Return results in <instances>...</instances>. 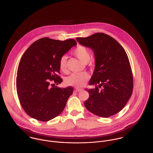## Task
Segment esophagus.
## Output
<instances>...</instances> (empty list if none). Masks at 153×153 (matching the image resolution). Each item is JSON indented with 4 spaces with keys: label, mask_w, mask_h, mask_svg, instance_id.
I'll list each match as a JSON object with an SVG mask.
<instances>
[{
    "label": "esophagus",
    "mask_w": 153,
    "mask_h": 153,
    "mask_svg": "<svg viewBox=\"0 0 153 153\" xmlns=\"http://www.w3.org/2000/svg\"><path fill=\"white\" fill-rule=\"evenodd\" d=\"M82 91V89H81V88H76L75 89V92H81Z\"/></svg>",
    "instance_id": "34e87169"
}]
</instances>
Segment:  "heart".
<instances>
[{
  "mask_svg": "<svg viewBox=\"0 0 153 153\" xmlns=\"http://www.w3.org/2000/svg\"><path fill=\"white\" fill-rule=\"evenodd\" d=\"M74 55L85 63H87L91 59V54L87 48L82 45L78 46L73 52ZM59 66L60 69L62 72H66L67 70V56L63 55L61 57L59 62ZM89 75L87 73L82 74H72L66 78V84L68 85L74 86L75 87H84L88 79Z\"/></svg>",
  "mask_w": 153,
  "mask_h": 153,
  "instance_id": "heart-1",
  "label": "heart"
}]
</instances>
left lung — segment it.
Returning <instances> with one entry per match:
<instances>
[{
    "mask_svg": "<svg viewBox=\"0 0 153 153\" xmlns=\"http://www.w3.org/2000/svg\"><path fill=\"white\" fill-rule=\"evenodd\" d=\"M76 41L93 50L95 66L89 85L85 89L89 97L84 102L86 108L103 118L112 116L125 107L133 89V76L128 56L115 39L104 33H97ZM99 85L100 90L96 85Z\"/></svg>",
    "mask_w": 153,
    "mask_h": 153,
    "instance_id": "1",
    "label": "left lung"
}]
</instances>
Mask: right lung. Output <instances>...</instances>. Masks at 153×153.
<instances>
[{
    "label": "right lung",
    "instance_id": "1",
    "mask_svg": "<svg viewBox=\"0 0 153 153\" xmlns=\"http://www.w3.org/2000/svg\"><path fill=\"white\" fill-rule=\"evenodd\" d=\"M76 42L43 38L32 44L19 64L16 90L22 108L32 118L49 121L59 115L73 92L71 87L55 86L62 82L59 62Z\"/></svg>",
    "mask_w": 153,
    "mask_h": 153
}]
</instances>
